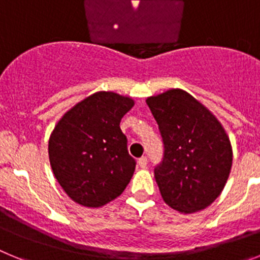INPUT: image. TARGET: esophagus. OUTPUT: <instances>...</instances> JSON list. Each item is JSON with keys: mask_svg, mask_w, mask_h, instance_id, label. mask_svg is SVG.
<instances>
[{"mask_svg": "<svg viewBox=\"0 0 260 260\" xmlns=\"http://www.w3.org/2000/svg\"><path fill=\"white\" fill-rule=\"evenodd\" d=\"M138 165L141 168H146L147 167V157L146 156H142L139 160H138Z\"/></svg>", "mask_w": 260, "mask_h": 260, "instance_id": "esophagus-1", "label": "esophagus"}]
</instances>
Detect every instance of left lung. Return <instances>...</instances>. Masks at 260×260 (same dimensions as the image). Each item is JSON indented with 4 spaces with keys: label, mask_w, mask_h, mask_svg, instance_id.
Wrapping results in <instances>:
<instances>
[{
    "label": "left lung",
    "mask_w": 260,
    "mask_h": 260,
    "mask_svg": "<svg viewBox=\"0 0 260 260\" xmlns=\"http://www.w3.org/2000/svg\"><path fill=\"white\" fill-rule=\"evenodd\" d=\"M164 144L155 180L165 203L192 213L220 195L232 168V146L221 123L182 89H169L146 100Z\"/></svg>",
    "instance_id": "left-lung-1"
}]
</instances>
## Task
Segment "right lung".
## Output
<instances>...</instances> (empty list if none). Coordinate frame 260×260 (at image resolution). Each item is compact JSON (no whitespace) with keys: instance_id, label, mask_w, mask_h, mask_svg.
Instances as JSON below:
<instances>
[{"instance_id":"right-lung-1","label":"right lung","mask_w":260,"mask_h":260,"mask_svg":"<svg viewBox=\"0 0 260 260\" xmlns=\"http://www.w3.org/2000/svg\"><path fill=\"white\" fill-rule=\"evenodd\" d=\"M134 102L96 92L71 108L49 138V161L63 191L84 207H102L122 194L137 161L119 122Z\"/></svg>"}]
</instances>
